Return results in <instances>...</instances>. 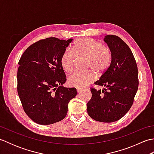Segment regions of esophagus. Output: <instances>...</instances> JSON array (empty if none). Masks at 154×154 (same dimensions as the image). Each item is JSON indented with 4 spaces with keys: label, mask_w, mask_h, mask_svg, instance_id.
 <instances>
[{
    "label": "esophagus",
    "mask_w": 154,
    "mask_h": 154,
    "mask_svg": "<svg viewBox=\"0 0 154 154\" xmlns=\"http://www.w3.org/2000/svg\"><path fill=\"white\" fill-rule=\"evenodd\" d=\"M82 91H83V90L81 89H77V93H80Z\"/></svg>",
    "instance_id": "1"
}]
</instances>
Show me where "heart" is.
Listing matches in <instances>:
<instances>
[{"label":"heart","mask_w":154,"mask_h":154,"mask_svg":"<svg viewBox=\"0 0 154 154\" xmlns=\"http://www.w3.org/2000/svg\"><path fill=\"white\" fill-rule=\"evenodd\" d=\"M72 50H66L62 54L60 63L63 69L70 73L73 70L77 57H87L85 72L76 71L68 77L71 87L82 89L92 83L97 75H102L108 70L112 60L110 48L102 42L90 38L78 39L72 45Z\"/></svg>","instance_id":"1"}]
</instances>
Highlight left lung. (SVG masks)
Masks as SVG:
<instances>
[{
	"label": "left lung",
	"mask_w": 154,
	"mask_h": 154,
	"mask_svg": "<svg viewBox=\"0 0 154 154\" xmlns=\"http://www.w3.org/2000/svg\"><path fill=\"white\" fill-rule=\"evenodd\" d=\"M104 41L112 51V63L94 83L104 89L91 88L92 97L87 109L94 120L112 122L122 119L131 108L138 89V71L131 50L122 39L107 35Z\"/></svg>",
	"instance_id": "8db88e82"
}]
</instances>
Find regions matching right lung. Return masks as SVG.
Returning a JSON list of instances; mask_svg holds the SVG:
<instances>
[{
	"label": "right lung",
	"instance_id": "right-lung-1",
	"mask_svg": "<svg viewBox=\"0 0 154 154\" xmlns=\"http://www.w3.org/2000/svg\"><path fill=\"white\" fill-rule=\"evenodd\" d=\"M72 39L48 38L30 45L18 61L17 91L25 113L35 123L48 125L66 116L75 88L62 86L66 76L60 59Z\"/></svg>",
	"mask_w": 154,
	"mask_h": 154
}]
</instances>
